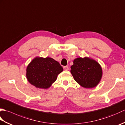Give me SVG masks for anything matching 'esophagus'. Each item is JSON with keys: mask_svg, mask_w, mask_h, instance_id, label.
Here are the masks:
<instances>
[{"mask_svg": "<svg viewBox=\"0 0 125 125\" xmlns=\"http://www.w3.org/2000/svg\"><path fill=\"white\" fill-rule=\"evenodd\" d=\"M63 69H64L65 70H68L69 69V67L68 66H64V67H63Z\"/></svg>", "mask_w": 125, "mask_h": 125, "instance_id": "obj_1", "label": "esophagus"}]
</instances>
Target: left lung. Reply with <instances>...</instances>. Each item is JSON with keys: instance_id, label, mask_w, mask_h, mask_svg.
<instances>
[{"instance_id": "1", "label": "left lung", "mask_w": 125, "mask_h": 125, "mask_svg": "<svg viewBox=\"0 0 125 125\" xmlns=\"http://www.w3.org/2000/svg\"><path fill=\"white\" fill-rule=\"evenodd\" d=\"M71 69L75 81L84 88L97 86L102 77L103 70L99 63L87 57L75 58Z\"/></svg>"}]
</instances>
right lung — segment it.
Listing matches in <instances>:
<instances>
[{"instance_id": "add662e5", "label": "right lung", "mask_w": 125, "mask_h": 125, "mask_svg": "<svg viewBox=\"0 0 125 125\" xmlns=\"http://www.w3.org/2000/svg\"><path fill=\"white\" fill-rule=\"evenodd\" d=\"M63 70L60 63L53 58L36 57L28 65L26 77L37 88L46 89L51 86Z\"/></svg>"}]
</instances>
